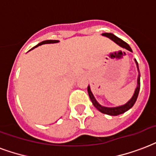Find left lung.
Wrapping results in <instances>:
<instances>
[{
    "label": "left lung",
    "mask_w": 156,
    "mask_h": 156,
    "mask_svg": "<svg viewBox=\"0 0 156 156\" xmlns=\"http://www.w3.org/2000/svg\"><path fill=\"white\" fill-rule=\"evenodd\" d=\"M102 36H105V37H108L111 40H112L113 41H115L116 44H118L119 45H120L121 47L124 48V49H128L129 51L132 52V49L130 48V46L129 44L124 42V41H122L121 39H119V37H115L114 34L112 33H102ZM135 62H136V64H137V70H138V72H139V69H138V63H137V60L135 59ZM139 90H140V72L139 75H138V78H137V87L136 90L134 92V94L132 97V98L129 101V102L126 103V104L123 105V106H119V107H102L101 105L98 103V102L96 101L95 98L94 97V95L92 94L91 90H90V88L89 86H88V93H89V96L90 98V100L93 102V104L94 106L96 108H97L99 112H101L103 114H107L109 115H118L123 114L125 112H127L128 110H129L131 107L134 105V103L137 101V96H138V94H139Z\"/></svg>",
    "instance_id": "left-lung-1"
}]
</instances>
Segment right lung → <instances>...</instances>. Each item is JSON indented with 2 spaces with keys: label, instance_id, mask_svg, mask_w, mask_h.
Here are the masks:
<instances>
[{
  "label": "right lung",
  "instance_id": "1",
  "mask_svg": "<svg viewBox=\"0 0 156 156\" xmlns=\"http://www.w3.org/2000/svg\"><path fill=\"white\" fill-rule=\"evenodd\" d=\"M57 42H58V41H56V40H48V41H44L41 42V43H39L37 45H36V46H34L33 48H32L30 50H32V49H33L34 48H36V47L39 46V45H41V44H50V43H57Z\"/></svg>",
  "mask_w": 156,
  "mask_h": 156
}]
</instances>
